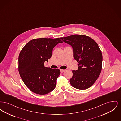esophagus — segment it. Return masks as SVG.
<instances>
[{"instance_id": "1", "label": "esophagus", "mask_w": 121, "mask_h": 121, "mask_svg": "<svg viewBox=\"0 0 121 121\" xmlns=\"http://www.w3.org/2000/svg\"><path fill=\"white\" fill-rule=\"evenodd\" d=\"M65 71V70H63V69H60V72L61 73H63Z\"/></svg>"}]
</instances>
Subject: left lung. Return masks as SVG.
<instances>
[{"instance_id":"left-lung-1","label":"left lung","mask_w":121,"mask_h":121,"mask_svg":"<svg viewBox=\"0 0 121 121\" xmlns=\"http://www.w3.org/2000/svg\"><path fill=\"white\" fill-rule=\"evenodd\" d=\"M72 47L73 57L78 62V69L72 71L70 79L75 88L84 90L92 86L100 74L103 56L97 43L86 35H74L61 38Z\"/></svg>"}]
</instances>
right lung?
I'll return each mask as SVG.
<instances>
[{
  "label": "right lung",
  "mask_w": 121,
  "mask_h": 121,
  "mask_svg": "<svg viewBox=\"0 0 121 121\" xmlns=\"http://www.w3.org/2000/svg\"><path fill=\"white\" fill-rule=\"evenodd\" d=\"M60 43L59 38H39L29 42L18 57V72L25 85L32 92L44 95L56 87L60 74L59 69L44 67L52 55L53 48Z\"/></svg>",
  "instance_id": "add662e5"
}]
</instances>
